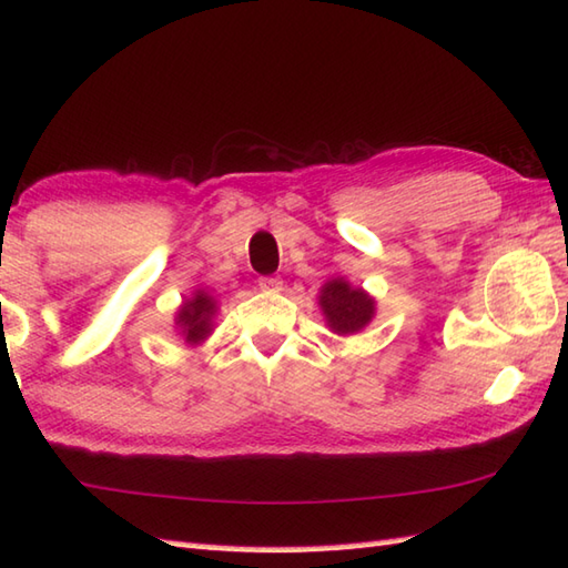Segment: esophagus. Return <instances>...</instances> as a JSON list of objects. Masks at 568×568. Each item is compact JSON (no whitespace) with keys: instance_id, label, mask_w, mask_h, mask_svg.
Here are the masks:
<instances>
[{"instance_id":"obj_1","label":"esophagus","mask_w":568,"mask_h":568,"mask_svg":"<svg viewBox=\"0 0 568 568\" xmlns=\"http://www.w3.org/2000/svg\"><path fill=\"white\" fill-rule=\"evenodd\" d=\"M257 287H261V291H267V293H277V291H283V281L277 275H265V277H261V281H257Z\"/></svg>"}]
</instances>
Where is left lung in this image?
<instances>
[{
	"instance_id": "left-lung-1",
	"label": "left lung",
	"mask_w": 568,
	"mask_h": 568,
	"mask_svg": "<svg viewBox=\"0 0 568 568\" xmlns=\"http://www.w3.org/2000/svg\"><path fill=\"white\" fill-rule=\"evenodd\" d=\"M317 305L323 311L325 325L335 335H357L373 323L377 313V301L365 287H357L347 277H329L320 287Z\"/></svg>"
}]
</instances>
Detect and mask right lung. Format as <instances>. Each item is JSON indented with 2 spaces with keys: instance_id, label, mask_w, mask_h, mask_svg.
Segmentation results:
<instances>
[{
  "instance_id": "1",
  "label": "right lung",
  "mask_w": 568,
  "mask_h": 568,
  "mask_svg": "<svg viewBox=\"0 0 568 568\" xmlns=\"http://www.w3.org/2000/svg\"><path fill=\"white\" fill-rule=\"evenodd\" d=\"M215 313H219V301L211 293H205L203 287H195L193 295L179 305L173 327H176L185 345L199 347L213 335Z\"/></svg>"
}]
</instances>
